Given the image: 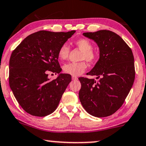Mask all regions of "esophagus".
<instances>
[{
  "label": "esophagus",
  "mask_w": 146,
  "mask_h": 146,
  "mask_svg": "<svg viewBox=\"0 0 146 146\" xmlns=\"http://www.w3.org/2000/svg\"><path fill=\"white\" fill-rule=\"evenodd\" d=\"M72 79L73 80H78V78H77L76 76H72Z\"/></svg>",
  "instance_id": "34e87169"
}]
</instances>
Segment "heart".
I'll return each mask as SVG.
<instances>
[{
	"mask_svg": "<svg viewBox=\"0 0 146 146\" xmlns=\"http://www.w3.org/2000/svg\"><path fill=\"white\" fill-rule=\"evenodd\" d=\"M75 44L82 51V59H86L89 62H93L96 58V55L92 51L93 46L91 42L86 38H80L75 42ZM70 48L67 44H63L58 51V57L60 60H65L68 58L69 55ZM87 68L86 62L68 63L65 64L63 70L66 74L74 76H78L85 72Z\"/></svg>",
	"mask_w": 146,
	"mask_h": 146,
	"instance_id": "b5f03b06",
	"label": "heart"
}]
</instances>
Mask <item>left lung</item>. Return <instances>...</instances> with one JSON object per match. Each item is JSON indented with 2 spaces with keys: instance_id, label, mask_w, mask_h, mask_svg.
Listing matches in <instances>:
<instances>
[{
  "instance_id": "1",
  "label": "left lung",
  "mask_w": 146,
  "mask_h": 146,
  "mask_svg": "<svg viewBox=\"0 0 146 146\" xmlns=\"http://www.w3.org/2000/svg\"><path fill=\"white\" fill-rule=\"evenodd\" d=\"M100 48V59L88 75L97 80L80 77V103L93 116H110L121 107L133 84L134 57L131 48L120 36L110 30L85 32Z\"/></svg>"
}]
</instances>
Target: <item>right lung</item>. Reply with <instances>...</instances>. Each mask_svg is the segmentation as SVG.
Listing matches in <instances>:
<instances>
[{
	"instance_id": "add662e5",
	"label": "right lung",
	"mask_w": 146,
	"mask_h": 146,
	"mask_svg": "<svg viewBox=\"0 0 146 146\" xmlns=\"http://www.w3.org/2000/svg\"><path fill=\"white\" fill-rule=\"evenodd\" d=\"M76 32L42 30L32 34L13 51L9 60V86L19 105L28 114L45 116L57 108L71 75L60 73V46ZM58 74L50 81L48 73Z\"/></svg>"
}]
</instances>
